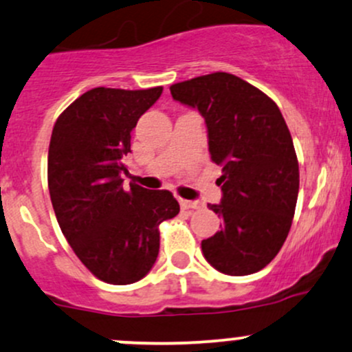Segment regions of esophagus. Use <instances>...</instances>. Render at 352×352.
I'll list each match as a JSON object with an SVG mask.
<instances>
[{
	"label": "esophagus",
	"instance_id": "1",
	"mask_svg": "<svg viewBox=\"0 0 352 352\" xmlns=\"http://www.w3.org/2000/svg\"><path fill=\"white\" fill-rule=\"evenodd\" d=\"M179 204L180 207L185 208H200L202 207V202H199V200H185V199H179Z\"/></svg>",
	"mask_w": 352,
	"mask_h": 352
}]
</instances>
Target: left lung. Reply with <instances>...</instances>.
Segmentation results:
<instances>
[{"mask_svg": "<svg viewBox=\"0 0 352 352\" xmlns=\"http://www.w3.org/2000/svg\"><path fill=\"white\" fill-rule=\"evenodd\" d=\"M175 102L206 120L208 153L222 167L223 220L202 241L206 261L227 276L264 269L283 247L299 194V164L279 107L230 73H210L170 87Z\"/></svg>", "mask_w": 352, "mask_h": 352, "instance_id": "left-lung-1", "label": "left lung"}]
</instances>
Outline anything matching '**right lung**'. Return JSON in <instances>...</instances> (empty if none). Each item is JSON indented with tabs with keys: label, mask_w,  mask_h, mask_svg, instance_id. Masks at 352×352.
Segmentation results:
<instances>
[{
	"label": "right lung",
	"mask_w": 352,
	"mask_h": 352,
	"mask_svg": "<svg viewBox=\"0 0 352 352\" xmlns=\"http://www.w3.org/2000/svg\"><path fill=\"white\" fill-rule=\"evenodd\" d=\"M164 88H94L53 126L48 188L60 229L85 267L115 285L144 279L160 249L158 226L180 206L168 190L123 185L130 132Z\"/></svg>",
	"instance_id": "1"
}]
</instances>
